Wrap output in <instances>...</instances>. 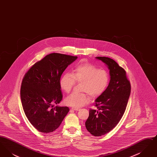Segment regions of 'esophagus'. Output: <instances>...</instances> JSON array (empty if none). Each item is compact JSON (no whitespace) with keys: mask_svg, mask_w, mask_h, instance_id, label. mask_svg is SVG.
Here are the masks:
<instances>
[{"mask_svg":"<svg viewBox=\"0 0 157 157\" xmlns=\"http://www.w3.org/2000/svg\"><path fill=\"white\" fill-rule=\"evenodd\" d=\"M71 109H72V110H74V111H78L79 110V109L78 108H72Z\"/></svg>","mask_w":157,"mask_h":157,"instance_id":"esophagus-1","label":"esophagus"}]
</instances>
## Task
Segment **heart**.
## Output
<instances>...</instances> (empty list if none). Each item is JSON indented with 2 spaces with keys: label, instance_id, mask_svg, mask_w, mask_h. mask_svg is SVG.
Listing matches in <instances>:
<instances>
[{
  "label": "heart",
  "instance_id": "1",
  "mask_svg": "<svg viewBox=\"0 0 157 157\" xmlns=\"http://www.w3.org/2000/svg\"><path fill=\"white\" fill-rule=\"evenodd\" d=\"M109 75L104 69H99L95 65L85 63L76 66L72 74L65 72L60 79V86L63 91L69 93L76 82L82 83L81 91L84 93L74 92L65 99L66 104L80 108L90 102V98L98 97L106 90L109 83Z\"/></svg>",
  "mask_w": 157,
  "mask_h": 157
}]
</instances>
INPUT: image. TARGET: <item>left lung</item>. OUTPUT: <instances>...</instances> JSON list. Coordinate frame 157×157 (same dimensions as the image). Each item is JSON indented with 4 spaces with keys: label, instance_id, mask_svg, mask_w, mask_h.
Wrapping results in <instances>:
<instances>
[{
    "label": "left lung",
    "instance_id": "8db88e82",
    "mask_svg": "<svg viewBox=\"0 0 157 157\" xmlns=\"http://www.w3.org/2000/svg\"><path fill=\"white\" fill-rule=\"evenodd\" d=\"M109 71L110 81L104 92L95 100L98 110L90 109L85 122L86 129L94 136L104 135L117 126L125 111L131 85L125 71L111 58L98 56Z\"/></svg>",
    "mask_w": 157,
    "mask_h": 157
}]
</instances>
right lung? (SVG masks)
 Returning a JSON list of instances; mask_svg holds the SVG:
<instances>
[{"mask_svg":"<svg viewBox=\"0 0 157 157\" xmlns=\"http://www.w3.org/2000/svg\"><path fill=\"white\" fill-rule=\"evenodd\" d=\"M77 56L52 53L35 63L23 79L21 98L25 113L31 124L44 134L52 132L69 111L56 106L62 99L61 75Z\"/></svg>","mask_w":157,"mask_h":157,"instance_id":"obj_1","label":"right lung"}]
</instances>
